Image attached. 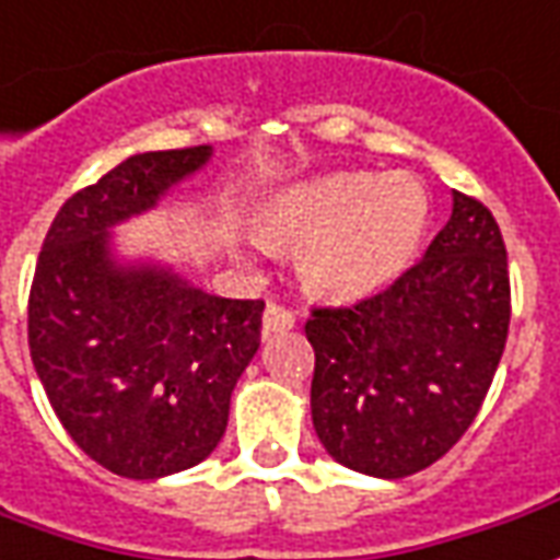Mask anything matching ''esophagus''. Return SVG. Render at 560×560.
<instances>
[{
  "label": "esophagus",
  "instance_id": "esophagus-1",
  "mask_svg": "<svg viewBox=\"0 0 560 560\" xmlns=\"http://www.w3.org/2000/svg\"><path fill=\"white\" fill-rule=\"evenodd\" d=\"M296 325L294 312L284 310L281 303H266L264 312V334L266 337H272V334H284V330H291Z\"/></svg>",
  "mask_w": 560,
  "mask_h": 560
}]
</instances>
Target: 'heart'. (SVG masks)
<instances>
[{
	"label": "heart",
	"instance_id": "b5f03b06",
	"mask_svg": "<svg viewBox=\"0 0 560 560\" xmlns=\"http://www.w3.org/2000/svg\"><path fill=\"white\" fill-rule=\"evenodd\" d=\"M429 196L410 174H330L269 201L260 232L296 245V272L312 294L355 300L389 284L417 254Z\"/></svg>",
	"mask_w": 560,
	"mask_h": 560
}]
</instances>
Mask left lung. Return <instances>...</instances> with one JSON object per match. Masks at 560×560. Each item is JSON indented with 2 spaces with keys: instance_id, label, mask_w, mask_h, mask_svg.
<instances>
[{
  "instance_id": "obj_1",
  "label": "left lung",
  "mask_w": 560,
  "mask_h": 560,
  "mask_svg": "<svg viewBox=\"0 0 560 560\" xmlns=\"http://www.w3.org/2000/svg\"><path fill=\"white\" fill-rule=\"evenodd\" d=\"M512 315L503 232L454 192L420 264L352 306H318L312 425L337 463L405 478L447 454L485 405Z\"/></svg>"
}]
</instances>
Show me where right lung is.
<instances>
[{
  "label": "right lung",
  "instance_id": "right-lung-1",
  "mask_svg": "<svg viewBox=\"0 0 560 560\" xmlns=\"http://www.w3.org/2000/svg\"><path fill=\"white\" fill-rule=\"evenodd\" d=\"M211 147L140 152L63 201L30 288V355L57 420L104 469L150 481L201 463L260 349L264 300H226L165 266H125L109 226L155 208Z\"/></svg>",
  "mask_w": 560,
  "mask_h": 560
}]
</instances>
